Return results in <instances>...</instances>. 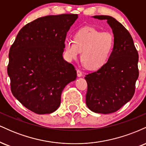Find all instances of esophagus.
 Instances as JSON below:
<instances>
[{
	"mask_svg": "<svg viewBox=\"0 0 146 146\" xmlns=\"http://www.w3.org/2000/svg\"><path fill=\"white\" fill-rule=\"evenodd\" d=\"M77 75H78V77H82V71L80 70L77 69Z\"/></svg>",
	"mask_w": 146,
	"mask_h": 146,
	"instance_id": "1",
	"label": "esophagus"
}]
</instances>
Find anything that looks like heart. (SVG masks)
Here are the masks:
<instances>
[{"mask_svg": "<svg viewBox=\"0 0 146 146\" xmlns=\"http://www.w3.org/2000/svg\"><path fill=\"white\" fill-rule=\"evenodd\" d=\"M65 56L68 60H76L81 53V60L89 70H97L108 62L114 47V38L108 32H102L90 27L76 31L71 39L64 42Z\"/></svg>", "mask_w": 146, "mask_h": 146, "instance_id": "obj_1", "label": "heart"}]
</instances>
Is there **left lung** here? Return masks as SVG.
<instances>
[{"label": "left lung", "mask_w": 146, "mask_h": 146, "mask_svg": "<svg viewBox=\"0 0 146 146\" xmlns=\"http://www.w3.org/2000/svg\"><path fill=\"white\" fill-rule=\"evenodd\" d=\"M93 18L107 20L114 34V47L104 66L85 77L88 84L86 104L95 113H115L135 94L139 54L131 35L116 19L109 16Z\"/></svg>", "instance_id": "1"}]
</instances>
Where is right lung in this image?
Returning <instances> with one entry per match:
<instances>
[{
    "instance_id": "1",
    "label": "right lung",
    "mask_w": 146,
    "mask_h": 146,
    "mask_svg": "<svg viewBox=\"0 0 146 146\" xmlns=\"http://www.w3.org/2000/svg\"><path fill=\"white\" fill-rule=\"evenodd\" d=\"M78 14L38 18L20 30L9 53L7 73L14 96L39 115L56 111L64 87L77 78L62 57L64 42Z\"/></svg>"
}]
</instances>
